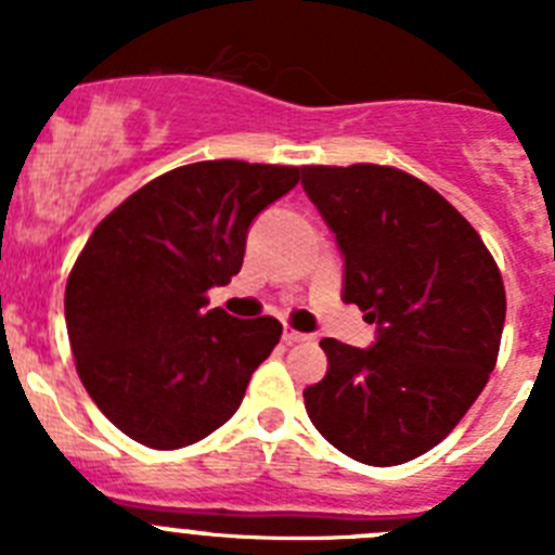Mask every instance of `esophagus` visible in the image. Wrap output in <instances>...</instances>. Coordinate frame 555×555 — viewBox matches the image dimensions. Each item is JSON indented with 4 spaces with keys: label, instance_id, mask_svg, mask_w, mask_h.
Wrapping results in <instances>:
<instances>
[{
    "label": "esophagus",
    "instance_id": "obj_1",
    "mask_svg": "<svg viewBox=\"0 0 555 555\" xmlns=\"http://www.w3.org/2000/svg\"><path fill=\"white\" fill-rule=\"evenodd\" d=\"M283 341L286 345H300V341H313L311 333H300V331H292V327H283Z\"/></svg>",
    "mask_w": 555,
    "mask_h": 555
}]
</instances>
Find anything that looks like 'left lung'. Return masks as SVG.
Returning a JSON list of instances; mask_svg holds the SVG:
<instances>
[{"instance_id": "left-lung-1", "label": "left lung", "mask_w": 555, "mask_h": 555, "mask_svg": "<svg viewBox=\"0 0 555 555\" xmlns=\"http://www.w3.org/2000/svg\"><path fill=\"white\" fill-rule=\"evenodd\" d=\"M302 189L345 255L341 300L377 327L372 347L322 338L327 375L302 391L313 428L372 467L428 453L494 370L503 278L473 224L391 166H302Z\"/></svg>"}]
</instances>
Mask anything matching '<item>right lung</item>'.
<instances>
[{"label":"right lung","instance_id":"right-lung-1","mask_svg":"<svg viewBox=\"0 0 555 555\" xmlns=\"http://www.w3.org/2000/svg\"><path fill=\"white\" fill-rule=\"evenodd\" d=\"M297 180V166L199 160L96 224L68 274L66 327L82 386L121 434L178 450L242 405L283 327L208 311L205 294L238 274L253 219Z\"/></svg>","mask_w":555,"mask_h":555}]
</instances>
